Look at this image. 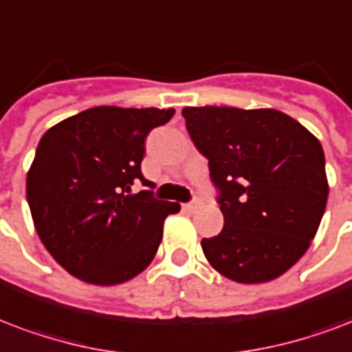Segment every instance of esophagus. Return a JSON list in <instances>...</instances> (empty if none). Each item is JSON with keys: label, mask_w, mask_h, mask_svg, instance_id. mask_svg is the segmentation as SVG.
Here are the masks:
<instances>
[{"label": "esophagus", "mask_w": 352, "mask_h": 352, "mask_svg": "<svg viewBox=\"0 0 352 352\" xmlns=\"http://www.w3.org/2000/svg\"><path fill=\"white\" fill-rule=\"evenodd\" d=\"M203 206V203H201V199H194L192 203H186V205H182V208L186 212H195L197 208H201Z\"/></svg>", "instance_id": "esophagus-1"}]
</instances>
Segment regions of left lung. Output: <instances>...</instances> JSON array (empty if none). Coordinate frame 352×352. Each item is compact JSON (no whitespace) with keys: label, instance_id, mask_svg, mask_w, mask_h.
I'll return each instance as SVG.
<instances>
[{"label":"left lung","instance_id":"1","mask_svg":"<svg viewBox=\"0 0 352 352\" xmlns=\"http://www.w3.org/2000/svg\"><path fill=\"white\" fill-rule=\"evenodd\" d=\"M190 138L208 158L223 229L203 238L206 260L241 284L280 277L318 232L329 197L325 153L294 118L275 109H182Z\"/></svg>","mask_w":352,"mask_h":352}]
</instances>
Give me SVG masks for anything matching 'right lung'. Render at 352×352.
I'll use <instances>...</instances> for the list:
<instances>
[{
	"label": "right lung",
	"mask_w": 352,
	"mask_h": 352,
	"mask_svg": "<svg viewBox=\"0 0 352 352\" xmlns=\"http://www.w3.org/2000/svg\"><path fill=\"white\" fill-rule=\"evenodd\" d=\"M173 109L94 107L42 136L27 173L34 229L53 258L96 286L131 280L155 258L164 219L179 203L153 197L140 170L146 136Z\"/></svg>",
	"instance_id": "add662e5"
}]
</instances>
